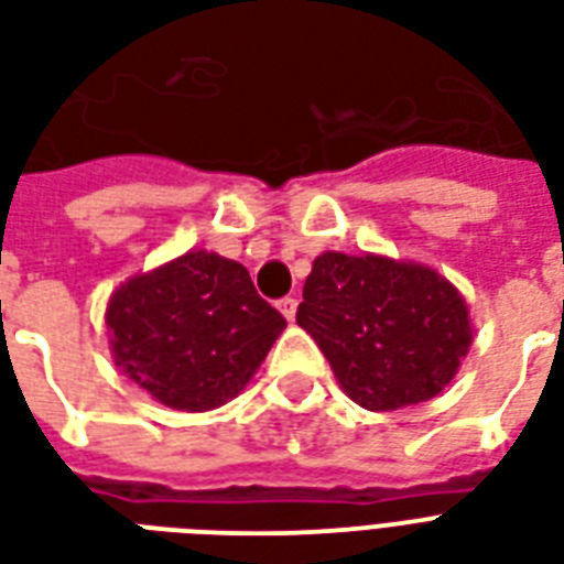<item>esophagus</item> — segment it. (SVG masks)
<instances>
[{
  "label": "esophagus",
  "instance_id": "obj_1",
  "mask_svg": "<svg viewBox=\"0 0 564 564\" xmlns=\"http://www.w3.org/2000/svg\"><path fill=\"white\" fill-rule=\"evenodd\" d=\"M279 312L285 321H294L296 317V300L294 296H285V300H279Z\"/></svg>",
  "mask_w": 564,
  "mask_h": 564
}]
</instances>
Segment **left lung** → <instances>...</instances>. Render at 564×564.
Here are the masks:
<instances>
[{"mask_svg": "<svg viewBox=\"0 0 564 564\" xmlns=\"http://www.w3.org/2000/svg\"><path fill=\"white\" fill-rule=\"evenodd\" d=\"M352 403L394 412L441 394L474 341L459 288L388 256L321 252L296 308Z\"/></svg>", "mask_w": 564, "mask_h": 564, "instance_id": "obj_1", "label": "left lung"}]
</instances>
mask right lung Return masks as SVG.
Returning a JSON list of instances; mask_svg holds the SVG:
<instances>
[{
	"label": "right lung",
	"instance_id": "obj_1",
	"mask_svg": "<svg viewBox=\"0 0 564 564\" xmlns=\"http://www.w3.org/2000/svg\"><path fill=\"white\" fill-rule=\"evenodd\" d=\"M115 365L161 405L212 412L247 388L285 317L256 294L243 264L187 250L117 288L108 308Z\"/></svg>",
	"mask_w": 564,
	"mask_h": 564
}]
</instances>
